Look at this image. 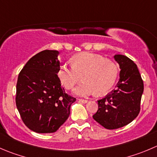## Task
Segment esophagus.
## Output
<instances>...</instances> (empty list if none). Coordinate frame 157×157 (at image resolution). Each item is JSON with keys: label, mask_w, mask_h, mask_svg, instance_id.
Listing matches in <instances>:
<instances>
[{"label": "esophagus", "mask_w": 157, "mask_h": 157, "mask_svg": "<svg viewBox=\"0 0 157 157\" xmlns=\"http://www.w3.org/2000/svg\"><path fill=\"white\" fill-rule=\"evenodd\" d=\"M79 102L82 103H88V100H83V99H79Z\"/></svg>", "instance_id": "34e87169"}]
</instances>
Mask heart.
<instances>
[{"mask_svg":"<svg viewBox=\"0 0 157 157\" xmlns=\"http://www.w3.org/2000/svg\"><path fill=\"white\" fill-rule=\"evenodd\" d=\"M57 74L60 83L67 90L73 89L82 76L83 82L74 90L77 95L86 97L96 91L99 95H103L114 86L119 68L115 62L104 59L100 54L83 52L73 57L72 66L67 63L60 65Z\"/></svg>","mask_w":157,"mask_h":157,"instance_id":"1","label":"heart"}]
</instances>
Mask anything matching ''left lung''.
Here are the masks:
<instances>
[{
    "instance_id": "left-lung-1",
    "label": "left lung",
    "mask_w": 157,
    "mask_h": 157,
    "mask_svg": "<svg viewBox=\"0 0 157 157\" xmlns=\"http://www.w3.org/2000/svg\"><path fill=\"white\" fill-rule=\"evenodd\" d=\"M114 59L121 70L119 82L115 90L97 100L98 110L93 116L108 130L124 127L137 117L144 93V81L136 63L121 54H116Z\"/></svg>"
}]
</instances>
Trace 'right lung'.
Returning <instances> with one entry per match:
<instances>
[{"instance_id":"add662e5","label":"right lung","mask_w":157,"mask_h":157,"mask_svg":"<svg viewBox=\"0 0 157 157\" xmlns=\"http://www.w3.org/2000/svg\"><path fill=\"white\" fill-rule=\"evenodd\" d=\"M57 51L32 57L20 72L16 106L24 124L39 133H54L67 120L76 98L66 94L57 74Z\"/></svg>"}]
</instances>
